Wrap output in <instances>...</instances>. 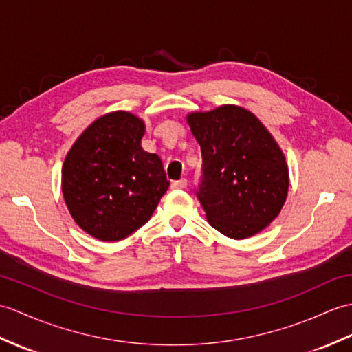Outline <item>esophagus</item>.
I'll use <instances>...</instances> for the list:
<instances>
[{"instance_id":"obj_1","label":"esophagus","mask_w":352,"mask_h":352,"mask_svg":"<svg viewBox=\"0 0 352 352\" xmlns=\"http://www.w3.org/2000/svg\"><path fill=\"white\" fill-rule=\"evenodd\" d=\"M186 186H187L186 178H182V179H178V182L170 183V187H173V189H186Z\"/></svg>"}]
</instances>
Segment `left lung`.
<instances>
[{
    "label": "left lung",
    "instance_id": "obj_1",
    "mask_svg": "<svg viewBox=\"0 0 352 352\" xmlns=\"http://www.w3.org/2000/svg\"><path fill=\"white\" fill-rule=\"evenodd\" d=\"M202 153L196 196L208 223L234 240L267 228L287 201L289 174L274 138L235 104L187 116Z\"/></svg>",
    "mask_w": 352,
    "mask_h": 352
}]
</instances>
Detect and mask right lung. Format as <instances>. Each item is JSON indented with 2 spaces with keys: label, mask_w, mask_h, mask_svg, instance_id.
Instances as JSON below:
<instances>
[{
  "label": "right lung",
  "mask_w": 352,
  "mask_h": 352,
  "mask_svg": "<svg viewBox=\"0 0 352 352\" xmlns=\"http://www.w3.org/2000/svg\"><path fill=\"white\" fill-rule=\"evenodd\" d=\"M145 124L126 111L91 122L63 165L73 220L97 240L118 241L148 222L169 187L157 154L141 146Z\"/></svg>",
  "instance_id": "1"
}]
</instances>
